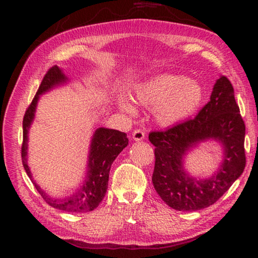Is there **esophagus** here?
I'll return each mask as SVG.
<instances>
[{
  "mask_svg": "<svg viewBox=\"0 0 258 258\" xmlns=\"http://www.w3.org/2000/svg\"><path fill=\"white\" fill-rule=\"evenodd\" d=\"M132 138L134 141H142V140L145 139V132L141 130H135L132 133Z\"/></svg>",
  "mask_w": 258,
  "mask_h": 258,
  "instance_id": "obj_1",
  "label": "esophagus"
}]
</instances>
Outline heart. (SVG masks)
<instances>
[{
  "mask_svg": "<svg viewBox=\"0 0 258 258\" xmlns=\"http://www.w3.org/2000/svg\"><path fill=\"white\" fill-rule=\"evenodd\" d=\"M134 100L154 108L157 123L164 127L180 125L196 115L204 101V90L197 81L176 74H159L134 87ZM118 106L128 115L137 109L127 98L121 97Z\"/></svg>",
  "mask_w": 258,
  "mask_h": 258,
  "instance_id": "heart-1",
  "label": "heart"
}]
</instances>
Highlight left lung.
Returning <instances> with one entry per match:
<instances>
[{
  "label": "left lung",
  "mask_w": 258,
  "mask_h": 258,
  "mask_svg": "<svg viewBox=\"0 0 258 258\" xmlns=\"http://www.w3.org/2000/svg\"><path fill=\"white\" fill-rule=\"evenodd\" d=\"M239 112L232 84L225 76H220L211 100L195 119L149 134V141L156 147L152 183L169 207L183 212L206 208L216 203L241 175L246 166V127ZM207 141L220 145L222 163L212 177H192L185 168L186 156Z\"/></svg>",
  "instance_id": "1"
}]
</instances>
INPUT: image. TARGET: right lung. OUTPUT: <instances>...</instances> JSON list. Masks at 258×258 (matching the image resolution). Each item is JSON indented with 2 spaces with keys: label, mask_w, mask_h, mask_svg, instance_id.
Instances as JSON below:
<instances>
[{
  "label": "right lung",
  "mask_w": 258,
  "mask_h": 258,
  "mask_svg": "<svg viewBox=\"0 0 258 258\" xmlns=\"http://www.w3.org/2000/svg\"><path fill=\"white\" fill-rule=\"evenodd\" d=\"M69 78L66 76L62 69L58 66L52 67L45 74L41 83L36 95L28 107L23 120L24 141L21 147V158L23 165L28 177L33 184L40 192L42 198L50 205L60 211L71 213H86L91 212L99 206L106 195L108 189L109 172H110L113 160L117 158L125 147L128 145V139L124 132L120 131L99 127L94 131L91 139V145L87 156L86 174L82 184L74 190L71 195L64 197H52L47 192L34 181L33 174L28 166V133L32 126L35 112H36L37 103L41 95L55 87L67 84Z\"/></svg>",
  "instance_id": "right-lung-1"
}]
</instances>
